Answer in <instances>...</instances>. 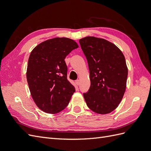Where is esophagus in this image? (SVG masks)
<instances>
[{
    "mask_svg": "<svg viewBox=\"0 0 151 151\" xmlns=\"http://www.w3.org/2000/svg\"><path fill=\"white\" fill-rule=\"evenodd\" d=\"M76 85L79 86V85L80 84V81H79V80H77V81H76Z\"/></svg>",
    "mask_w": 151,
    "mask_h": 151,
    "instance_id": "obj_1",
    "label": "esophagus"
}]
</instances>
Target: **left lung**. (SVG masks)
Masks as SVG:
<instances>
[{
	"label": "left lung",
	"mask_w": 151,
	"mask_h": 151,
	"mask_svg": "<svg viewBox=\"0 0 151 151\" xmlns=\"http://www.w3.org/2000/svg\"><path fill=\"white\" fill-rule=\"evenodd\" d=\"M88 60L91 86L83 94L87 106L98 114L115 109L124 95L128 68L124 55L115 45L94 36L79 40Z\"/></svg>",
	"instance_id": "left-lung-1"
}]
</instances>
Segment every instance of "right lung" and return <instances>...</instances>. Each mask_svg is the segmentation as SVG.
<instances>
[{
  "mask_svg": "<svg viewBox=\"0 0 151 151\" xmlns=\"http://www.w3.org/2000/svg\"><path fill=\"white\" fill-rule=\"evenodd\" d=\"M78 47L73 40L55 38L40 43L31 52L27 81L35 103L44 112H60L75 92L74 86L67 78L65 58Z\"/></svg>",
  "mask_w": 151,
  "mask_h": 151,
  "instance_id": "1",
  "label": "right lung"
}]
</instances>
